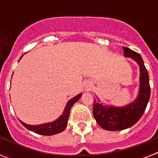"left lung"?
<instances>
[{
    "label": "left lung",
    "mask_w": 158,
    "mask_h": 158,
    "mask_svg": "<svg viewBox=\"0 0 158 158\" xmlns=\"http://www.w3.org/2000/svg\"><path fill=\"white\" fill-rule=\"evenodd\" d=\"M123 50L125 57H131L139 64V95L136 101L124 107H106L94 99L93 114L97 123L106 130L115 131L131 127L142 117L149 101L151 92L149 77L142 57L130 48L123 47Z\"/></svg>",
    "instance_id": "1"
}]
</instances>
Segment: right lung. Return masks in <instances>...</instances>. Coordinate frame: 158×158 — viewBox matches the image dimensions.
Listing matches in <instances>:
<instances>
[{"label":"right lung","mask_w":158,"mask_h":158,"mask_svg":"<svg viewBox=\"0 0 158 158\" xmlns=\"http://www.w3.org/2000/svg\"><path fill=\"white\" fill-rule=\"evenodd\" d=\"M82 94H79L76 97H74L72 99H70L66 104L65 109L64 110V113L60 115L56 120H55L52 123H48V124H43L39 125H27L25 123L20 121L21 124L27 128L28 130H31L34 133L39 134L42 135H53L58 133L62 132L63 130L66 128L67 123H68V119L69 116V112H70V108L80 98Z\"/></svg>","instance_id":"right-lung-1"}]
</instances>
